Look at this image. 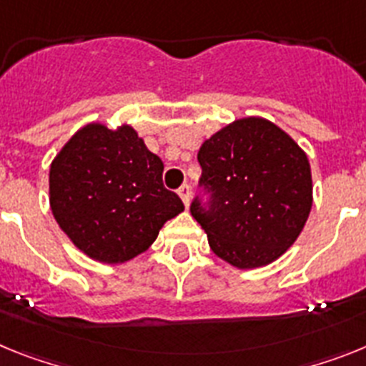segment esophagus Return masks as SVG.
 Listing matches in <instances>:
<instances>
[{
    "instance_id": "obj_1",
    "label": "esophagus",
    "mask_w": 366,
    "mask_h": 366,
    "mask_svg": "<svg viewBox=\"0 0 366 366\" xmlns=\"http://www.w3.org/2000/svg\"><path fill=\"white\" fill-rule=\"evenodd\" d=\"M179 195H180V199H182V202H184V206H186V209L189 208V201H192V189H189V186H187V184L180 186Z\"/></svg>"
}]
</instances>
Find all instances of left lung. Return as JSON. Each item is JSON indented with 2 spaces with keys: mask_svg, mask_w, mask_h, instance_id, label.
<instances>
[{
  "mask_svg": "<svg viewBox=\"0 0 366 366\" xmlns=\"http://www.w3.org/2000/svg\"><path fill=\"white\" fill-rule=\"evenodd\" d=\"M201 186L212 201L192 215L217 258L258 269L285 254L313 206V180L304 149L265 117L234 119L199 149Z\"/></svg>",
  "mask_w": 366,
  "mask_h": 366,
  "instance_id": "1",
  "label": "left lung"
}]
</instances>
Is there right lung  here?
<instances>
[{"label": "right lung", "instance_id": "obj_1", "mask_svg": "<svg viewBox=\"0 0 366 366\" xmlns=\"http://www.w3.org/2000/svg\"><path fill=\"white\" fill-rule=\"evenodd\" d=\"M162 160L132 127L88 123L51 162V214L88 258L127 263L184 212L179 195L162 184Z\"/></svg>", "mask_w": 366, "mask_h": 366}]
</instances>
